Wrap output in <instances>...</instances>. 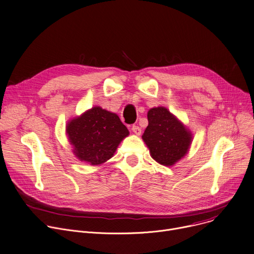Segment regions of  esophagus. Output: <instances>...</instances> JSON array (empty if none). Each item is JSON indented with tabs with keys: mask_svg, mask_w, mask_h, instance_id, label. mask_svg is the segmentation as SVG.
I'll use <instances>...</instances> for the list:
<instances>
[{
	"mask_svg": "<svg viewBox=\"0 0 254 254\" xmlns=\"http://www.w3.org/2000/svg\"><path fill=\"white\" fill-rule=\"evenodd\" d=\"M131 130H132V132H133L134 134H136V135H140V134H141V129H140V127L136 126V125H133L132 128H131Z\"/></svg>",
	"mask_w": 254,
	"mask_h": 254,
	"instance_id": "obj_1",
	"label": "esophagus"
}]
</instances>
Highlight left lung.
<instances>
[{"instance_id":"obj_1","label":"left lung","mask_w":254,"mask_h":254,"mask_svg":"<svg viewBox=\"0 0 254 254\" xmlns=\"http://www.w3.org/2000/svg\"><path fill=\"white\" fill-rule=\"evenodd\" d=\"M147 119L148 126L142 139L151 158L167 167L184 158L192 141V134L187 127L164 107L150 109Z\"/></svg>"}]
</instances>
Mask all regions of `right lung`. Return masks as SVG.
Segmentation results:
<instances>
[{"label":"right lung","instance_id":"1","mask_svg":"<svg viewBox=\"0 0 254 254\" xmlns=\"http://www.w3.org/2000/svg\"><path fill=\"white\" fill-rule=\"evenodd\" d=\"M66 133L76 157L92 166L110 160L120 142L129 135L118 115L101 107H93L70 120Z\"/></svg>","mask_w":254,"mask_h":254}]
</instances>
